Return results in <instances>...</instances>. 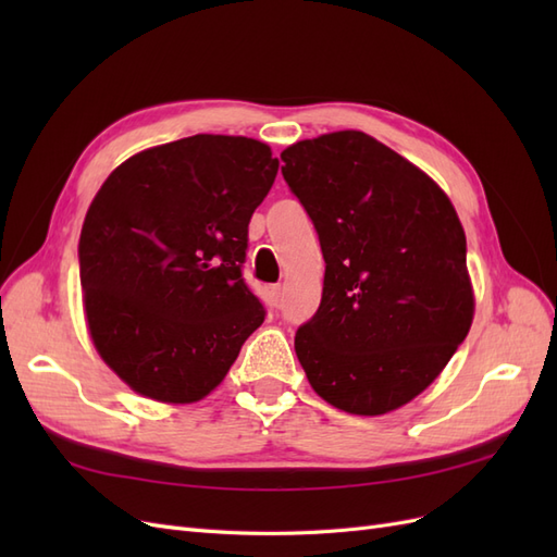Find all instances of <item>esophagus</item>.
<instances>
[{
  "mask_svg": "<svg viewBox=\"0 0 557 557\" xmlns=\"http://www.w3.org/2000/svg\"><path fill=\"white\" fill-rule=\"evenodd\" d=\"M269 297H272V305L274 307H281V301H283L281 285H272V288H269Z\"/></svg>",
  "mask_w": 557,
  "mask_h": 557,
  "instance_id": "34e87169",
  "label": "esophagus"
}]
</instances>
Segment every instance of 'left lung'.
<instances>
[{
	"label": "left lung",
	"instance_id": "8db88e82",
	"mask_svg": "<svg viewBox=\"0 0 557 557\" xmlns=\"http://www.w3.org/2000/svg\"><path fill=\"white\" fill-rule=\"evenodd\" d=\"M281 160L325 258L297 358L332 407L395 411L442 374L471 327L460 218L425 172L364 132L297 141Z\"/></svg>",
	"mask_w": 557,
	"mask_h": 557
}]
</instances>
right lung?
Listing matches in <instances>:
<instances>
[{
  "instance_id": "add662e5",
  "label": "right lung",
  "mask_w": 557,
  "mask_h": 557,
  "mask_svg": "<svg viewBox=\"0 0 557 557\" xmlns=\"http://www.w3.org/2000/svg\"><path fill=\"white\" fill-rule=\"evenodd\" d=\"M276 172L262 141L195 134L132 156L95 195L78 242L83 307L99 356L134 393L207 397L262 325L242 267Z\"/></svg>"
}]
</instances>
